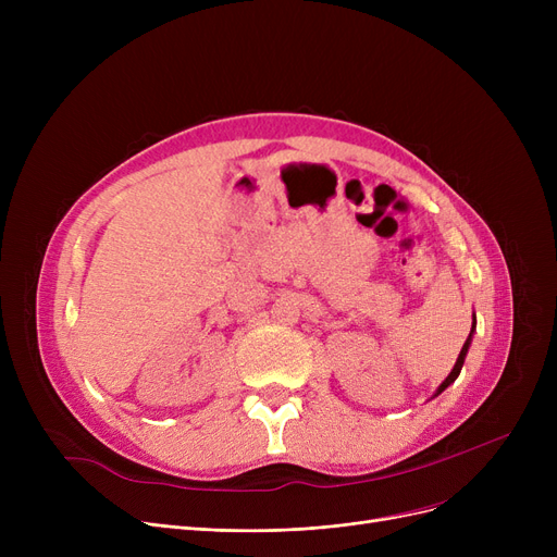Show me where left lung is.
<instances>
[{
    "instance_id": "1",
    "label": "left lung",
    "mask_w": 557,
    "mask_h": 557,
    "mask_svg": "<svg viewBox=\"0 0 557 557\" xmlns=\"http://www.w3.org/2000/svg\"><path fill=\"white\" fill-rule=\"evenodd\" d=\"M474 327H476V315H474V325H472V332H470V336H467V341H465V345H462V349H460V355H458V359H456V366H454V370L449 372V376L445 379V382L441 384V388H437V393L435 395H441L449 384H454L456 382V376L460 374V368H462V363H465V355H467V349H470V343H472V334H474Z\"/></svg>"
}]
</instances>
